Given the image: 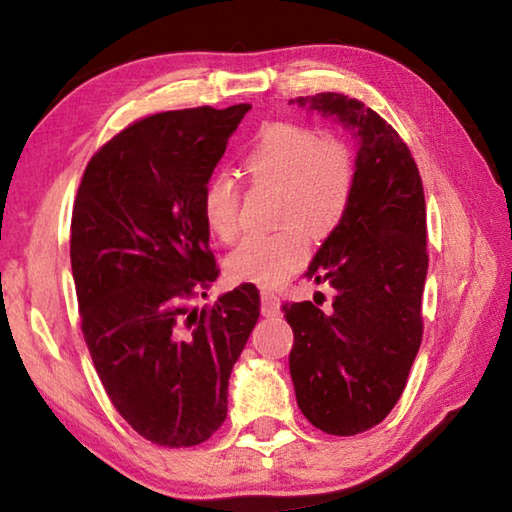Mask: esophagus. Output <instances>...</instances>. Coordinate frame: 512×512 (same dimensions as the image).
<instances>
[{
  "instance_id": "1",
  "label": "esophagus",
  "mask_w": 512,
  "mask_h": 512,
  "mask_svg": "<svg viewBox=\"0 0 512 512\" xmlns=\"http://www.w3.org/2000/svg\"><path fill=\"white\" fill-rule=\"evenodd\" d=\"M262 314L264 316H280V298L273 291H262Z\"/></svg>"
}]
</instances>
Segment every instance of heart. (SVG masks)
Segmentation results:
<instances>
[{"label": "heart", "mask_w": 512, "mask_h": 512, "mask_svg": "<svg viewBox=\"0 0 512 512\" xmlns=\"http://www.w3.org/2000/svg\"><path fill=\"white\" fill-rule=\"evenodd\" d=\"M244 169L255 185L277 187L280 230L248 235L228 255V275L237 282L273 287L305 262L309 236L325 239L339 228L357 187V162L348 144L316 128L277 121L259 131L244 153ZM207 228L221 241L241 230V187L228 171L207 178L201 194Z\"/></svg>", "instance_id": "1"}]
</instances>
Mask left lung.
Masks as SVG:
<instances>
[{
	"mask_svg": "<svg viewBox=\"0 0 512 512\" xmlns=\"http://www.w3.org/2000/svg\"><path fill=\"white\" fill-rule=\"evenodd\" d=\"M359 137L357 187L343 223L305 277L336 289L332 309L282 305L293 329L289 370L305 418L332 436H357L393 411L422 341L427 207L422 178L395 128L339 92L298 97Z\"/></svg>",
	"mask_w": 512,
	"mask_h": 512,
	"instance_id": "left-lung-1",
	"label": "left lung"
}]
</instances>
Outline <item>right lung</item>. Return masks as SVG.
I'll list each match as a JSON object with an SVG mask.
<instances>
[{
  "label": "right lung",
  "mask_w": 512,
  "mask_h": 512,
  "mask_svg": "<svg viewBox=\"0 0 512 512\" xmlns=\"http://www.w3.org/2000/svg\"><path fill=\"white\" fill-rule=\"evenodd\" d=\"M248 103L158 112L92 155L76 192L69 257L81 332L110 402L142 438L194 447L228 413V379L259 318L241 284L212 287L201 194Z\"/></svg>",
  "instance_id": "right-lung-1"
}]
</instances>
